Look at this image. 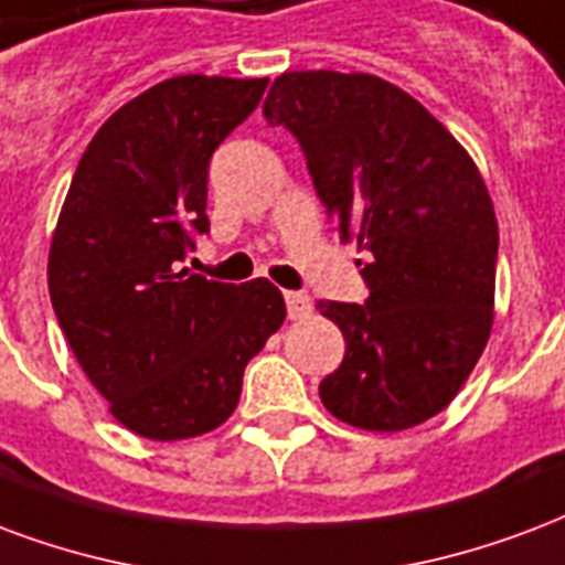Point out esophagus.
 Wrapping results in <instances>:
<instances>
[{"label": "esophagus", "instance_id": "1", "mask_svg": "<svg viewBox=\"0 0 565 565\" xmlns=\"http://www.w3.org/2000/svg\"><path fill=\"white\" fill-rule=\"evenodd\" d=\"M284 299H287V317L290 320H302V317L311 315V296L308 294H296V290H290V294H284Z\"/></svg>", "mask_w": 565, "mask_h": 565}]
</instances>
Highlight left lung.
<instances>
[{
	"instance_id": "1",
	"label": "left lung",
	"mask_w": 565,
	"mask_h": 565,
	"mask_svg": "<svg viewBox=\"0 0 565 565\" xmlns=\"http://www.w3.org/2000/svg\"><path fill=\"white\" fill-rule=\"evenodd\" d=\"M263 113L296 134L341 242L367 250L365 305H320L347 341L323 407L362 431L428 422L494 326L497 215L479 167L413 95L362 71H287Z\"/></svg>"
}]
</instances>
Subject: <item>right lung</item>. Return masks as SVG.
<instances>
[{
    "label": "right lung",
    "mask_w": 565,
    "mask_h": 565,
    "mask_svg": "<svg viewBox=\"0 0 565 565\" xmlns=\"http://www.w3.org/2000/svg\"><path fill=\"white\" fill-rule=\"evenodd\" d=\"M266 83L206 74L154 83L98 128L62 203L50 302L113 419L146 440L224 425L245 365L287 317L266 278L221 284L179 269L191 230H209V158Z\"/></svg>",
    "instance_id": "right-lung-1"
}]
</instances>
